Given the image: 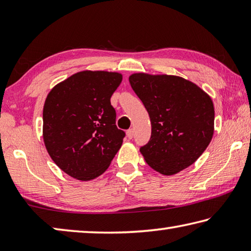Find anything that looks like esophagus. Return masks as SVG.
Masks as SVG:
<instances>
[{"mask_svg": "<svg viewBox=\"0 0 251 251\" xmlns=\"http://www.w3.org/2000/svg\"><path fill=\"white\" fill-rule=\"evenodd\" d=\"M126 135H127V137H128L129 139L130 138H133V136H134V129H128V130H127L126 131Z\"/></svg>", "mask_w": 251, "mask_h": 251, "instance_id": "1", "label": "esophagus"}]
</instances>
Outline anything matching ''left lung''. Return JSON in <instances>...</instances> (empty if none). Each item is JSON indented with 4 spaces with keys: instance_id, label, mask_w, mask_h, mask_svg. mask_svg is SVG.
I'll use <instances>...</instances> for the list:
<instances>
[{
    "instance_id": "left-lung-1",
    "label": "left lung",
    "mask_w": 251,
    "mask_h": 251,
    "mask_svg": "<svg viewBox=\"0 0 251 251\" xmlns=\"http://www.w3.org/2000/svg\"><path fill=\"white\" fill-rule=\"evenodd\" d=\"M129 83L147 109L150 142L141 147L146 163L171 176L196 161L214 135L215 108L196 84L175 75L134 73Z\"/></svg>"
}]
</instances>
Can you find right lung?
I'll list each match as a JSON object with an SVG mask.
<instances>
[{
	"label": "right lung",
	"instance_id": "1",
	"mask_svg": "<svg viewBox=\"0 0 251 251\" xmlns=\"http://www.w3.org/2000/svg\"><path fill=\"white\" fill-rule=\"evenodd\" d=\"M117 72L82 71L46 96L43 141L50 158L71 177L100 176L120 150L125 133L115 125L110 97L122 83Z\"/></svg>",
	"mask_w": 251,
	"mask_h": 251
}]
</instances>
